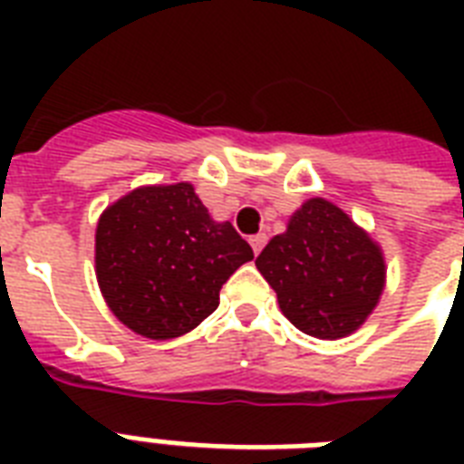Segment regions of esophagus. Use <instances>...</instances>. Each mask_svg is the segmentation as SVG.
I'll return each instance as SVG.
<instances>
[{
  "mask_svg": "<svg viewBox=\"0 0 464 464\" xmlns=\"http://www.w3.org/2000/svg\"><path fill=\"white\" fill-rule=\"evenodd\" d=\"M250 246H253V253L260 255L262 247L267 246V236L265 233H257V236H250Z\"/></svg>",
  "mask_w": 464,
  "mask_h": 464,
  "instance_id": "obj_1",
  "label": "esophagus"
}]
</instances>
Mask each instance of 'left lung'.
Here are the masks:
<instances>
[{
	"mask_svg": "<svg viewBox=\"0 0 464 464\" xmlns=\"http://www.w3.org/2000/svg\"><path fill=\"white\" fill-rule=\"evenodd\" d=\"M298 330L339 339L366 323L385 286L378 243L349 214L313 197L255 260Z\"/></svg>",
	"mask_w": 464,
	"mask_h": 464,
	"instance_id": "8db88e82",
	"label": "left lung"
}]
</instances>
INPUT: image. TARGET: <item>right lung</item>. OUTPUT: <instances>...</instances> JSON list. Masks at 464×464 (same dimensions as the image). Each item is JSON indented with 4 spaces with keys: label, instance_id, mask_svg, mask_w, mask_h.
<instances>
[{
    "label": "right lung",
    "instance_id": "right-lung-1",
    "mask_svg": "<svg viewBox=\"0 0 464 464\" xmlns=\"http://www.w3.org/2000/svg\"><path fill=\"white\" fill-rule=\"evenodd\" d=\"M250 260L253 247L231 221L209 217L189 182L137 188L98 218V286L120 323L141 337L195 330Z\"/></svg>",
    "mask_w": 464,
    "mask_h": 464
}]
</instances>
